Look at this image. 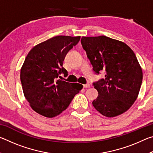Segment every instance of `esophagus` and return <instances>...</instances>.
<instances>
[{"label":"esophagus","instance_id":"34e87169","mask_svg":"<svg viewBox=\"0 0 153 153\" xmlns=\"http://www.w3.org/2000/svg\"><path fill=\"white\" fill-rule=\"evenodd\" d=\"M90 84H84V88H90Z\"/></svg>","mask_w":153,"mask_h":153}]
</instances>
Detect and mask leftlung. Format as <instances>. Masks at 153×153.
Instances as JSON below:
<instances>
[{"label": "left lung", "mask_w": 153, "mask_h": 153, "mask_svg": "<svg viewBox=\"0 0 153 153\" xmlns=\"http://www.w3.org/2000/svg\"><path fill=\"white\" fill-rule=\"evenodd\" d=\"M81 43L95 73L105 72V79L93 84L98 92L94 107L107 117L125 113L136 101L143 77L134 51L121 41L105 36H83Z\"/></svg>", "instance_id": "obj_1"}]
</instances>
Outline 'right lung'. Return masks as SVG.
I'll use <instances>...</instances> for the list:
<instances>
[{
    "label": "right lung",
    "instance_id": "add662e5",
    "mask_svg": "<svg viewBox=\"0 0 153 153\" xmlns=\"http://www.w3.org/2000/svg\"><path fill=\"white\" fill-rule=\"evenodd\" d=\"M80 36H57L36 45L25 58L20 72L23 92L32 109L44 117H56L68 107L83 86L58 79L67 76L63 67L69 51Z\"/></svg>",
    "mask_w": 153,
    "mask_h": 153
}]
</instances>
